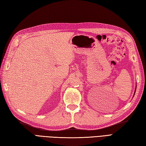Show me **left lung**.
Returning <instances> with one entry per match:
<instances>
[{"label": "left lung", "instance_id": "1", "mask_svg": "<svg viewBox=\"0 0 146 146\" xmlns=\"http://www.w3.org/2000/svg\"><path fill=\"white\" fill-rule=\"evenodd\" d=\"M134 94H135V93H134Z\"/></svg>", "mask_w": 146, "mask_h": 146}]
</instances>
